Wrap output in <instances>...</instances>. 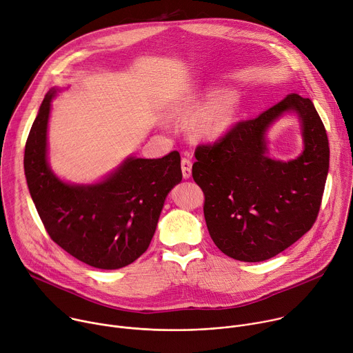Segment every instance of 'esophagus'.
Returning a JSON list of instances; mask_svg holds the SVG:
<instances>
[{"label":"esophagus","instance_id":"obj_1","mask_svg":"<svg viewBox=\"0 0 353 353\" xmlns=\"http://www.w3.org/2000/svg\"><path fill=\"white\" fill-rule=\"evenodd\" d=\"M191 168L192 163L188 158H183L181 159V172H183V177L184 179H190L191 177Z\"/></svg>","mask_w":353,"mask_h":353}]
</instances>
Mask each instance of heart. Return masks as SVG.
Here are the masks:
<instances>
[{"label": "heart", "mask_w": 353, "mask_h": 353, "mask_svg": "<svg viewBox=\"0 0 353 353\" xmlns=\"http://www.w3.org/2000/svg\"><path fill=\"white\" fill-rule=\"evenodd\" d=\"M236 109V97L225 93L212 102H192L185 108V114L198 116L192 132L198 138L214 139L221 137L230 125Z\"/></svg>", "instance_id": "heart-1"}]
</instances>
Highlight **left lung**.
<instances>
[{
	"instance_id": "8db88e82",
	"label": "left lung",
	"mask_w": 353,
	"mask_h": 353,
	"mask_svg": "<svg viewBox=\"0 0 353 353\" xmlns=\"http://www.w3.org/2000/svg\"><path fill=\"white\" fill-rule=\"evenodd\" d=\"M302 123L305 149L293 161L266 157L265 132L285 112ZM192 179L205 195L204 216L216 247L245 263L275 257L314 225L330 166L325 127L310 99L289 93L256 119L199 143Z\"/></svg>"
}]
</instances>
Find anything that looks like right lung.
I'll return each instance as SVG.
<instances>
[{
  "label": "right lung",
  "instance_id": "right-lung-1",
  "mask_svg": "<svg viewBox=\"0 0 353 353\" xmlns=\"http://www.w3.org/2000/svg\"><path fill=\"white\" fill-rule=\"evenodd\" d=\"M50 89L25 146V176L48 236L77 260L117 270L142 256L154 237L166 195L181 181L177 150L161 159L128 158L103 181L75 185L61 181L47 163Z\"/></svg>",
  "mask_w": 353,
  "mask_h": 353
}]
</instances>
